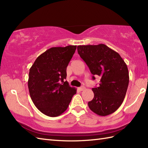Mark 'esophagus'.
<instances>
[{"label": "esophagus", "instance_id": "esophagus-1", "mask_svg": "<svg viewBox=\"0 0 148 148\" xmlns=\"http://www.w3.org/2000/svg\"><path fill=\"white\" fill-rule=\"evenodd\" d=\"M78 89H79L80 91H83L84 89H85V87H84V86H81V87L78 88Z\"/></svg>", "mask_w": 148, "mask_h": 148}]
</instances>
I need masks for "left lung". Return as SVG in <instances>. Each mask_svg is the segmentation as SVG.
<instances>
[{"label":"left lung","instance_id":"8db88e82","mask_svg":"<svg viewBox=\"0 0 148 148\" xmlns=\"http://www.w3.org/2000/svg\"><path fill=\"white\" fill-rule=\"evenodd\" d=\"M77 53L93 76L100 77L99 87L93 88L94 97L88 102L95 114L105 116L115 112L123 102L129 83L127 65L117 52L108 46H77Z\"/></svg>","mask_w":148,"mask_h":148}]
</instances>
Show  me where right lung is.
Masks as SVG:
<instances>
[{"label": "right lung", "instance_id": "1", "mask_svg": "<svg viewBox=\"0 0 148 148\" xmlns=\"http://www.w3.org/2000/svg\"><path fill=\"white\" fill-rule=\"evenodd\" d=\"M76 47H53L39 55L30 69L28 87L31 99L46 116L62 114L76 93V89L64 81Z\"/></svg>", "mask_w": 148, "mask_h": 148}]
</instances>
